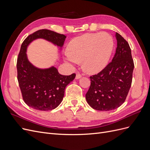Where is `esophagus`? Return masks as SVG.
Returning <instances> with one entry per match:
<instances>
[{"instance_id":"obj_1","label":"esophagus","mask_w":150,"mask_h":150,"mask_svg":"<svg viewBox=\"0 0 150 150\" xmlns=\"http://www.w3.org/2000/svg\"><path fill=\"white\" fill-rule=\"evenodd\" d=\"M81 77H82V76H81V74H76V79H80Z\"/></svg>"}]
</instances>
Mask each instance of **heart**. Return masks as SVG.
Segmentation results:
<instances>
[{
    "mask_svg": "<svg viewBox=\"0 0 150 150\" xmlns=\"http://www.w3.org/2000/svg\"><path fill=\"white\" fill-rule=\"evenodd\" d=\"M113 46L112 38L107 33L84 34L69 42L64 59L71 65L82 60L86 72L97 73L108 64Z\"/></svg>",
    "mask_w": 150,
    "mask_h": 150,
    "instance_id": "heart-1",
    "label": "heart"
}]
</instances>
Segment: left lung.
<instances>
[{"label":"left lung","mask_w":150,"mask_h":150,"mask_svg":"<svg viewBox=\"0 0 150 150\" xmlns=\"http://www.w3.org/2000/svg\"><path fill=\"white\" fill-rule=\"evenodd\" d=\"M117 47L112 61L98 74L90 76L86 99L98 111L115 110L125 102L132 83L134 62L128 42L116 33Z\"/></svg>","instance_id":"left-lung-1"}]
</instances>
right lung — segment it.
<instances>
[{
	"mask_svg": "<svg viewBox=\"0 0 150 150\" xmlns=\"http://www.w3.org/2000/svg\"><path fill=\"white\" fill-rule=\"evenodd\" d=\"M66 36L47 29H40L28 36L22 42L17 61V80L22 98L28 105L36 110L49 111L62 101L65 88L73 81L76 74L61 75L55 67L39 69L27 57V47L37 39H44L62 47Z\"/></svg>",
	"mask_w": 150,
	"mask_h": 150,
	"instance_id": "obj_1",
	"label": "right lung"
}]
</instances>
